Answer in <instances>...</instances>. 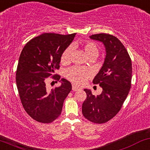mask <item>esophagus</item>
<instances>
[{
	"label": "esophagus",
	"mask_w": 150,
	"mask_h": 150,
	"mask_svg": "<svg viewBox=\"0 0 150 150\" xmlns=\"http://www.w3.org/2000/svg\"><path fill=\"white\" fill-rule=\"evenodd\" d=\"M80 88H79L78 86H77V85H72V91H78V90H80Z\"/></svg>",
	"instance_id": "1"
}]
</instances>
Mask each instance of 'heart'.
I'll return each mask as SVG.
<instances>
[{"label": "heart", "instance_id": "1", "mask_svg": "<svg viewBox=\"0 0 150 150\" xmlns=\"http://www.w3.org/2000/svg\"><path fill=\"white\" fill-rule=\"evenodd\" d=\"M80 45L83 47L84 50L89 57H97L99 54V49L98 45L93 41L85 40L82 42ZM71 51V47H67L62 52L60 61L62 64H67L70 61ZM65 75L66 78L72 83L81 85L85 83L87 79L90 76V72L85 67L75 66L67 70Z\"/></svg>", "mask_w": 150, "mask_h": 150}]
</instances>
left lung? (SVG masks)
I'll return each mask as SVG.
<instances>
[{
  "mask_svg": "<svg viewBox=\"0 0 150 150\" xmlns=\"http://www.w3.org/2000/svg\"><path fill=\"white\" fill-rule=\"evenodd\" d=\"M103 42L106 48L104 64L93 83L99 85L103 92L93 95L85 89L87 98L82 106L83 116L96 124L108 122L118 113L131 88V58L120 40L110 34L100 33L90 36Z\"/></svg>",
  "mask_w": 150,
  "mask_h": 150,
  "instance_id": "obj_1",
  "label": "left lung"
}]
</instances>
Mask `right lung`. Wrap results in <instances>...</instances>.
<instances>
[{"instance_id":"add662e5","label":"right lung","mask_w":150,"mask_h":150,"mask_svg":"<svg viewBox=\"0 0 150 150\" xmlns=\"http://www.w3.org/2000/svg\"><path fill=\"white\" fill-rule=\"evenodd\" d=\"M75 35L43 33L28 41L21 52L16 85L24 110L37 122L50 123L61 114L64 100L72 90L71 83L62 78L60 87L48 90L46 83L49 79H60L55 71L60 68L62 52Z\"/></svg>"}]
</instances>
